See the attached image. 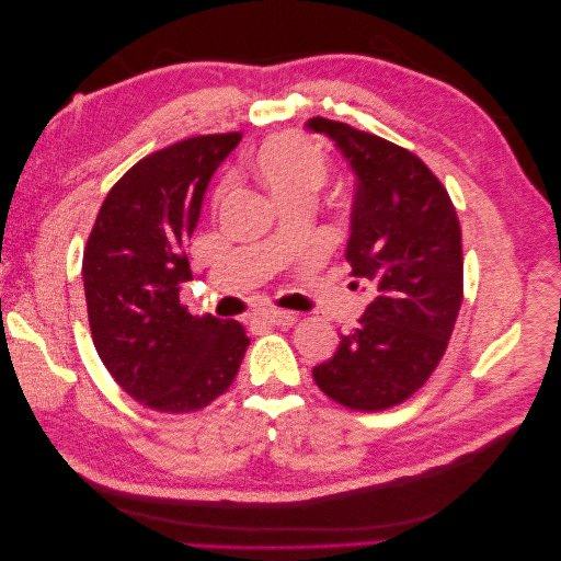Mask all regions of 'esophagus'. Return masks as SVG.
I'll use <instances>...</instances> for the list:
<instances>
[{
    "mask_svg": "<svg viewBox=\"0 0 561 561\" xmlns=\"http://www.w3.org/2000/svg\"><path fill=\"white\" fill-rule=\"evenodd\" d=\"M260 320L271 322V325H293V322L297 320V313L283 311V309H271V311L260 313Z\"/></svg>",
    "mask_w": 561,
    "mask_h": 561,
    "instance_id": "34e87169",
    "label": "esophagus"
}]
</instances>
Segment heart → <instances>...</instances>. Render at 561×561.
<instances>
[{
    "label": "heart",
    "mask_w": 561,
    "mask_h": 561,
    "mask_svg": "<svg viewBox=\"0 0 561 561\" xmlns=\"http://www.w3.org/2000/svg\"><path fill=\"white\" fill-rule=\"evenodd\" d=\"M254 171L278 201L297 194L313 196L330 178L325 154L297 133L268 138L254 154Z\"/></svg>",
    "instance_id": "heart-1"
}]
</instances>
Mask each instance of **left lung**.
<instances>
[{
    "instance_id": "obj_1",
    "label": "left lung",
    "mask_w": 561,
    "mask_h": 561,
    "mask_svg": "<svg viewBox=\"0 0 561 561\" xmlns=\"http://www.w3.org/2000/svg\"><path fill=\"white\" fill-rule=\"evenodd\" d=\"M358 175L346 262L371 290L358 328L313 367L318 388L355 412L390 410L428 381L447 351L463 301L456 208L410 149L332 118L313 116Z\"/></svg>"
}]
</instances>
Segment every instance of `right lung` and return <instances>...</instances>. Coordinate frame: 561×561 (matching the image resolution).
I'll return each mask as SVG.
<instances>
[{
  "instance_id": "right-lung-1",
  "label": "right lung",
  "mask_w": 561,
  "mask_h": 561,
  "mask_svg": "<svg viewBox=\"0 0 561 561\" xmlns=\"http://www.w3.org/2000/svg\"><path fill=\"white\" fill-rule=\"evenodd\" d=\"M243 133L196 135L124 173L83 248V293L100 360L126 393L165 414L198 412L233 383L250 339L239 320L192 316L180 285L215 168Z\"/></svg>"
}]
</instances>
